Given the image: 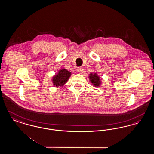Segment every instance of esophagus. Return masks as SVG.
<instances>
[{
    "instance_id": "34e87169",
    "label": "esophagus",
    "mask_w": 154,
    "mask_h": 154,
    "mask_svg": "<svg viewBox=\"0 0 154 154\" xmlns=\"http://www.w3.org/2000/svg\"><path fill=\"white\" fill-rule=\"evenodd\" d=\"M77 71H78V72H79L80 73H81L82 72V71H83V69H82V67H78V68H77Z\"/></svg>"
}]
</instances>
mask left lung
<instances>
[{
  "label": "left lung",
  "instance_id": "obj_1",
  "mask_svg": "<svg viewBox=\"0 0 154 154\" xmlns=\"http://www.w3.org/2000/svg\"><path fill=\"white\" fill-rule=\"evenodd\" d=\"M89 78L91 83L94 85V87H99L100 85L101 84L100 79L96 73L90 74Z\"/></svg>",
  "mask_w": 154,
  "mask_h": 154
}]
</instances>
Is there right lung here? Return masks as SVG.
I'll list each match as a JSON object with an SVG mask.
<instances>
[{
	"label": "right lung",
	"instance_id": "right-lung-1",
	"mask_svg": "<svg viewBox=\"0 0 154 154\" xmlns=\"http://www.w3.org/2000/svg\"><path fill=\"white\" fill-rule=\"evenodd\" d=\"M71 75V72L66 69H62L59 71L58 73L54 75L52 78L53 85L55 87H62L66 84Z\"/></svg>",
	"mask_w": 154,
	"mask_h": 154
}]
</instances>
